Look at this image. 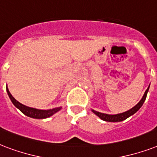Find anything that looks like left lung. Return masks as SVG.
<instances>
[{"mask_svg": "<svg viewBox=\"0 0 157 157\" xmlns=\"http://www.w3.org/2000/svg\"><path fill=\"white\" fill-rule=\"evenodd\" d=\"M148 89H149V87H147V89L146 90L145 93H144V95H143V98L141 99L140 101L134 107H133L132 109L128 110V111H126V112L121 113V114H117V115H107V114H104V113L98 112V111H96L94 110H92V111L98 115V117L101 118L102 120H105V121H108V122H120V121H123V120H126L127 118H128L131 115H133L134 113L137 112L140 109L141 106L143 105V102L145 101Z\"/></svg>", "mask_w": 157, "mask_h": 157, "instance_id": "obj_1", "label": "left lung"}]
</instances>
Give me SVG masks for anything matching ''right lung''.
Returning <instances> with one entry per match:
<instances>
[{"label":"right lung","mask_w":157,"mask_h":157,"mask_svg":"<svg viewBox=\"0 0 157 157\" xmlns=\"http://www.w3.org/2000/svg\"><path fill=\"white\" fill-rule=\"evenodd\" d=\"M6 91L8 95H9L10 100H11L12 103L19 109L22 113H24V115L29 116V117L34 118V119H46L50 116H52L53 114L56 113L57 111H59L61 107L54 108V109H51V110H37V109H34V108L28 107L26 105H23L21 103H19L17 100H15L13 96L10 94V92H9V89L6 87Z\"/></svg>","instance_id":"obj_1"}]
</instances>
